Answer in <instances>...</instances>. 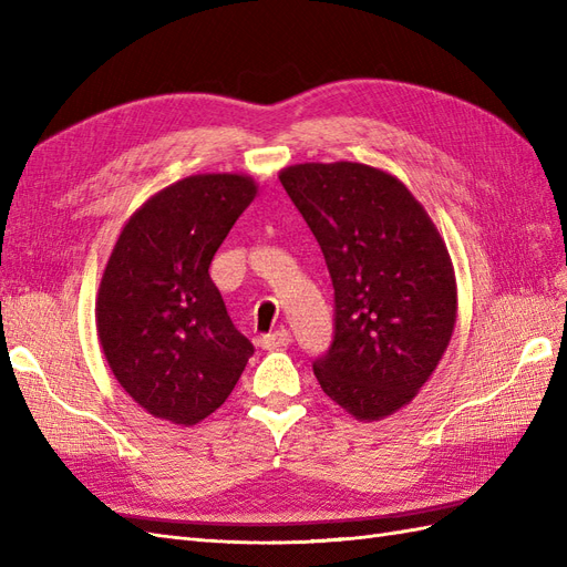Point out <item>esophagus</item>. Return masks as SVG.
I'll return each mask as SVG.
<instances>
[{
	"mask_svg": "<svg viewBox=\"0 0 567 567\" xmlns=\"http://www.w3.org/2000/svg\"><path fill=\"white\" fill-rule=\"evenodd\" d=\"M288 342H290V333H288L286 329H279V331L267 333V336L262 338V348H265V350H279V348H286Z\"/></svg>",
	"mask_w": 567,
	"mask_h": 567,
	"instance_id": "esophagus-1",
	"label": "esophagus"
}]
</instances>
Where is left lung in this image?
I'll return each instance as SVG.
<instances>
[{"instance_id":"obj_1","label":"left lung","mask_w":567,"mask_h":567,"mask_svg":"<svg viewBox=\"0 0 567 567\" xmlns=\"http://www.w3.org/2000/svg\"><path fill=\"white\" fill-rule=\"evenodd\" d=\"M279 179L321 246L336 290V333L315 359L321 390L357 421L416 398L456 323L447 246L409 188L364 163H300Z\"/></svg>"}]
</instances>
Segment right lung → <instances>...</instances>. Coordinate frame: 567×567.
Returning <instances> with one entry per match:
<instances>
[{
    "label": "right lung",
    "instance_id": "obj_1",
    "mask_svg": "<svg viewBox=\"0 0 567 567\" xmlns=\"http://www.w3.org/2000/svg\"><path fill=\"white\" fill-rule=\"evenodd\" d=\"M257 194L252 177L192 175L153 194L120 231L96 296L106 362L151 416L196 425L225 404L252 354L210 262Z\"/></svg>",
    "mask_w": 567,
    "mask_h": 567
}]
</instances>
